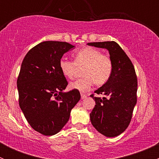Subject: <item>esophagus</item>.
I'll return each mask as SVG.
<instances>
[{
    "mask_svg": "<svg viewBox=\"0 0 159 159\" xmlns=\"http://www.w3.org/2000/svg\"><path fill=\"white\" fill-rule=\"evenodd\" d=\"M81 99H84L87 98V95H85V94H81Z\"/></svg>",
    "mask_w": 159,
    "mask_h": 159,
    "instance_id": "esophagus-1",
    "label": "esophagus"
}]
</instances>
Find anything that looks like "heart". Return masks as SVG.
<instances>
[{"instance_id":"obj_1","label":"heart","mask_w":159,"mask_h":159,"mask_svg":"<svg viewBox=\"0 0 159 159\" xmlns=\"http://www.w3.org/2000/svg\"><path fill=\"white\" fill-rule=\"evenodd\" d=\"M75 61L61 58L59 62L61 71L65 77L73 78L77 68H82L81 74L84 77L72 81L69 87L85 92L95 83L96 85H103L109 80L113 70L111 59L106 54L94 48L88 47L76 51L73 54Z\"/></svg>"}]
</instances>
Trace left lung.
<instances>
[{
    "label": "left lung",
    "mask_w": 159,
    "mask_h": 159,
    "mask_svg": "<svg viewBox=\"0 0 159 159\" xmlns=\"http://www.w3.org/2000/svg\"><path fill=\"white\" fill-rule=\"evenodd\" d=\"M88 45L108 50L113 64L109 80L94 91L104 97L91 95L96 104L90 114L91 122L103 135L115 137L129 125L137 102L135 70L129 57L115 41L91 42Z\"/></svg>",
    "instance_id": "obj_1"
}]
</instances>
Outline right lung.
<instances>
[{"label": "right lung", "mask_w": 159, "mask_h": 159, "mask_svg": "<svg viewBox=\"0 0 159 159\" xmlns=\"http://www.w3.org/2000/svg\"><path fill=\"white\" fill-rule=\"evenodd\" d=\"M75 46L62 41H44L25 55L17 81L19 105L33 129L54 135L63 129L70 111L81 99L79 91L68 85L59 62Z\"/></svg>", "instance_id": "right-lung-1"}]
</instances>
